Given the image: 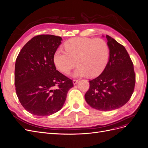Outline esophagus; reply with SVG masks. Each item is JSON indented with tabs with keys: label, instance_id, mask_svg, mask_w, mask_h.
I'll use <instances>...</instances> for the list:
<instances>
[{
	"label": "esophagus",
	"instance_id": "1",
	"mask_svg": "<svg viewBox=\"0 0 148 148\" xmlns=\"http://www.w3.org/2000/svg\"><path fill=\"white\" fill-rule=\"evenodd\" d=\"M78 81H78V79H73V83L74 85H75L76 84L78 83Z\"/></svg>",
	"mask_w": 148,
	"mask_h": 148
}]
</instances>
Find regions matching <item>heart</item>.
<instances>
[{
	"label": "heart",
	"instance_id": "obj_1",
	"mask_svg": "<svg viewBox=\"0 0 148 148\" xmlns=\"http://www.w3.org/2000/svg\"><path fill=\"white\" fill-rule=\"evenodd\" d=\"M65 50L58 49L53 55L55 67L68 74L77 64L75 76H97L106 67L110 55L109 46L101 38H75L67 41Z\"/></svg>",
	"mask_w": 148,
	"mask_h": 148
}]
</instances>
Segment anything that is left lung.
Returning a JSON list of instances; mask_svg holds the SVG:
<instances>
[{"mask_svg": "<svg viewBox=\"0 0 148 148\" xmlns=\"http://www.w3.org/2000/svg\"><path fill=\"white\" fill-rule=\"evenodd\" d=\"M106 37L110 50L108 62L99 76L89 81L85 94L87 103L100 111L123 106L130 99L136 84L133 63L125 47L108 35Z\"/></svg>", "mask_w": 148, "mask_h": 148, "instance_id": "obj_1", "label": "left lung"}]
</instances>
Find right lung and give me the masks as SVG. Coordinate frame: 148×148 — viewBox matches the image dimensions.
Listing matches in <instances>:
<instances>
[{"label": "right lung", "mask_w": 148, "mask_h": 148, "mask_svg": "<svg viewBox=\"0 0 148 148\" xmlns=\"http://www.w3.org/2000/svg\"><path fill=\"white\" fill-rule=\"evenodd\" d=\"M62 38L34 37L21 49L15 64L14 84L18 100L30 113L47 116L61 109L72 80L56 69L53 55Z\"/></svg>", "instance_id": "add662e5"}]
</instances>
